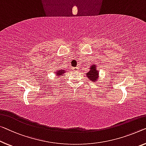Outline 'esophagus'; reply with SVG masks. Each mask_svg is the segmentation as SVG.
<instances>
[{
	"label": "esophagus",
	"mask_w": 146,
	"mask_h": 146,
	"mask_svg": "<svg viewBox=\"0 0 146 146\" xmlns=\"http://www.w3.org/2000/svg\"><path fill=\"white\" fill-rule=\"evenodd\" d=\"M72 69H73V71H79V67H73Z\"/></svg>",
	"instance_id": "esophagus-1"
}]
</instances>
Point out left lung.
<instances>
[{
    "label": "left lung",
    "instance_id": "8db88e82",
    "mask_svg": "<svg viewBox=\"0 0 146 146\" xmlns=\"http://www.w3.org/2000/svg\"><path fill=\"white\" fill-rule=\"evenodd\" d=\"M90 70L86 73V77L92 82H97L99 79V71L98 70L96 65L92 64L90 66Z\"/></svg>",
    "mask_w": 146,
    "mask_h": 146
}]
</instances>
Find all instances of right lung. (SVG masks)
<instances>
[{
	"mask_svg": "<svg viewBox=\"0 0 146 146\" xmlns=\"http://www.w3.org/2000/svg\"><path fill=\"white\" fill-rule=\"evenodd\" d=\"M66 71L65 69H59L56 71V75L57 76V77H61L64 75V73H66Z\"/></svg>",
	"mask_w": 146,
	"mask_h": 146,
	"instance_id": "1",
	"label": "right lung"
}]
</instances>
